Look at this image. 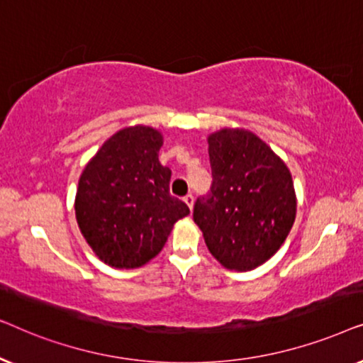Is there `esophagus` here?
<instances>
[{
	"mask_svg": "<svg viewBox=\"0 0 363 363\" xmlns=\"http://www.w3.org/2000/svg\"><path fill=\"white\" fill-rule=\"evenodd\" d=\"M183 201H185L186 205H188V208H190V210H191V208H193V203H195V196H193L191 193H188V195H186L185 198H183Z\"/></svg>",
	"mask_w": 363,
	"mask_h": 363,
	"instance_id": "esophagus-1",
	"label": "esophagus"
}]
</instances>
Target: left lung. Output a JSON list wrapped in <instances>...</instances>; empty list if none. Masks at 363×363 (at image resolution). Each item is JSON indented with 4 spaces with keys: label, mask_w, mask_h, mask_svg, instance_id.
<instances>
[{
    "label": "left lung",
    "mask_w": 363,
    "mask_h": 363,
    "mask_svg": "<svg viewBox=\"0 0 363 363\" xmlns=\"http://www.w3.org/2000/svg\"><path fill=\"white\" fill-rule=\"evenodd\" d=\"M211 186L193 220L223 266L251 271L279 250L296 220V193L286 163L255 133L223 128L208 137Z\"/></svg>",
    "instance_id": "obj_1"
}]
</instances>
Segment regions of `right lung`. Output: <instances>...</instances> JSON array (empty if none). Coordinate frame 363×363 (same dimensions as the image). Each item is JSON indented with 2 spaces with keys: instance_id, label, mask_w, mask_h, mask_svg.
<instances>
[{
  "instance_id": "add662e5",
  "label": "right lung",
  "mask_w": 363,
  "mask_h": 363,
  "mask_svg": "<svg viewBox=\"0 0 363 363\" xmlns=\"http://www.w3.org/2000/svg\"><path fill=\"white\" fill-rule=\"evenodd\" d=\"M162 133L135 125L118 130L84 168L76 218L94 252L112 267H140L165 246L190 210L170 195L172 170L158 162Z\"/></svg>"
}]
</instances>
